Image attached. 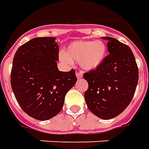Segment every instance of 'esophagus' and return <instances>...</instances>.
I'll use <instances>...</instances> for the list:
<instances>
[{
	"label": "esophagus",
	"instance_id": "obj_1",
	"mask_svg": "<svg viewBox=\"0 0 149 149\" xmlns=\"http://www.w3.org/2000/svg\"><path fill=\"white\" fill-rule=\"evenodd\" d=\"M76 76H77V79L81 78V77H82V73H81V72H77V73H76Z\"/></svg>",
	"mask_w": 149,
	"mask_h": 149
}]
</instances>
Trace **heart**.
Listing matches in <instances>:
<instances>
[{
    "instance_id": "heart-1",
    "label": "heart",
    "mask_w": 149,
    "mask_h": 149,
    "mask_svg": "<svg viewBox=\"0 0 149 149\" xmlns=\"http://www.w3.org/2000/svg\"><path fill=\"white\" fill-rule=\"evenodd\" d=\"M106 55L107 46L103 41L77 40L72 42L66 53L59 54V58L67 64H71L72 61L78 62L83 70L92 71L103 63Z\"/></svg>"
}]
</instances>
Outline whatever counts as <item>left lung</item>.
<instances>
[{"label":"left lung","mask_w":149,"mask_h":149,"mask_svg":"<svg viewBox=\"0 0 149 149\" xmlns=\"http://www.w3.org/2000/svg\"><path fill=\"white\" fill-rule=\"evenodd\" d=\"M109 55L95 70L83 75L88 82L85 100L89 110L104 120L118 116L130 104L139 80L138 67L128 45L110 36Z\"/></svg>","instance_id":"left-lung-1"}]
</instances>
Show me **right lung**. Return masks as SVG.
Wrapping results in <instances>:
<instances>
[{"label": "right lung", "mask_w": 149, "mask_h": 149, "mask_svg": "<svg viewBox=\"0 0 149 149\" xmlns=\"http://www.w3.org/2000/svg\"><path fill=\"white\" fill-rule=\"evenodd\" d=\"M55 40L33 38L17 49L13 59L10 83L15 98L28 116L39 121L61 111L67 92L77 81L74 70H58Z\"/></svg>", "instance_id": "right-lung-1"}]
</instances>
